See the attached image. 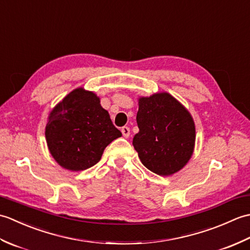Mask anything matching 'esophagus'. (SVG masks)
Here are the masks:
<instances>
[{"label": "esophagus", "mask_w": 250, "mask_h": 250, "mask_svg": "<svg viewBox=\"0 0 250 250\" xmlns=\"http://www.w3.org/2000/svg\"><path fill=\"white\" fill-rule=\"evenodd\" d=\"M121 132H122V135H124L125 137L130 136V128H129V126H122Z\"/></svg>", "instance_id": "esophagus-1"}]
</instances>
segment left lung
Masks as SVG:
<instances>
[{"mask_svg": "<svg viewBox=\"0 0 250 250\" xmlns=\"http://www.w3.org/2000/svg\"><path fill=\"white\" fill-rule=\"evenodd\" d=\"M133 137L142 163L161 176L183 168L193 152L195 128L188 110L168 93L141 98Z\"/></svg>", "mask_w": 250, "mask_h": 250, "instance_id": "1", "label": "left lung"}]
</instances>
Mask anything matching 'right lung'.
Instances as JSON below:
<instances>
[{
	"instance_id": "1",
	"label": "right lung",
	"mask_w": 250,
	"mask_h": 250,
	"mask_svg": "<svg viewBox=\"0 0 250 250\" xmlns=\"http://www.w3.org/2000/svg\"><path fill=\"white\" fill-rule=\"evenodd\" d=\"M46 141L55 160L71 171L97 164L104 149L122 134L94 93L74 90L50 113Z\"/></svg>"
}]
</instances>
